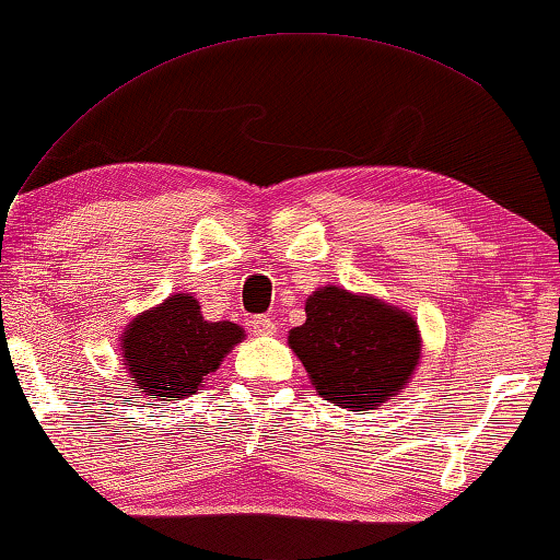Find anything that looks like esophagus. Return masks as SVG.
Instances as JSON below:
<instances>
[{
	"label": "esophagus",
	"instance_id": "34e87169",
	"mask_svg": "<svg viewBox=\"0 0 560 560\" xmlns=\"http://www.w3.org/2000/svg\"><path fill=\"white\" fill-rule=\"evenodd\" d=\"M252 328L256 336H273L277 334V324H273V318H266V316H256L252 322Z\"/></svg>",
	"mask_w": 560,
	"mask_h": 560
}]
</instances>
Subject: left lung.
<instances>
[{
    "label": "left lung",
    "mask_w": 560,
    "mask_h": 560,
    "mask_svg": "<svg viewBox=\"0 0 560 560\" xmlns=\"http://www.w3.org/2000/svg\"><path fill=\"white\" fill-rule=\"evenodd\" d=\"M289 343L316 392L336 406L366 411L411 378L421 357L416 322L394 306L324 287L306 301V322Z\"/></svg>",
    "instance_id": "left-lung-1"
}]
</instances>
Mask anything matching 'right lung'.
I'll return each instance as SVG.
<instances>
[{"mask_svg":"<svg viewBox=\"0 0 560 560\" xmlns=\"http://www.w3.org/2000/svg\"><path fill=\"white\" fill-rule=\"evenodd\" d=\"M242 336L232 322H207L194 296H168L162 306L135 318L124 334V361L135 392L168 401L197 394L203 376L219 369Z\"/></svg>","mask_w":560,"mask_h":560,"instance_id":"add662e5","label":"right lung"}]
</instances>
